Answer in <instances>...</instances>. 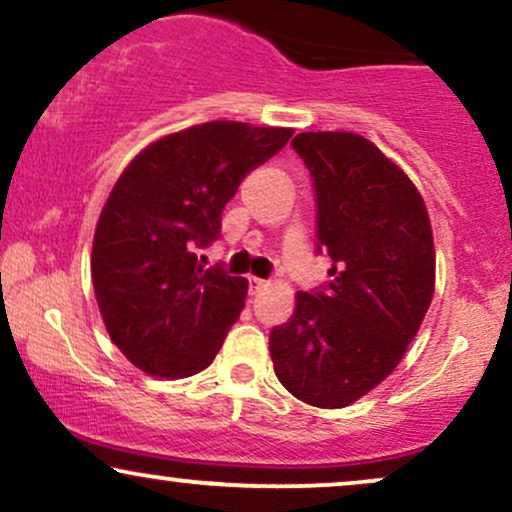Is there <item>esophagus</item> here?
<instances>
[{"instance_id": "esophagus-1", "label": "esophagus", "mask_w": 512, "mask_h": 512, "mask_svg": "<svg viewBox=\"0 0 512 512\" xmlns=\"http://www.w3.org/2000/svg\"><path fill=\"white\" fill-rule=\"evenodd\" d=\"M248 284H250V293H257L260 289L267 286V281L260 279V276H248Z\"/></svg>"}]
</instances>
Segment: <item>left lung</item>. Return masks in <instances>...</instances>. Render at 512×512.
<instances>
[{"instance_id":"8db88e82","label":"left lung","mask_w":512,"mask_h":512,"mask_svg":"<svg viewBox=\"0 0 512 512\" xmlns=\"http://www.w3.org/2000/svg\"><path fill=\"white\" fill-rule=\"evenodd\" d=\"M291 146L313 175L332 279L296 293L269 354L293 397L342 409L383 383L424 322L436 289L431 219L407 173L361 134L303 132Z\"/></svg>"}]
</instances>
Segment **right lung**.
I'll use <instances>...</instances> for the list:
<instances>
[{"label":"right lung","mask_w":512,"mask_h":512,"mask_svg":"<svg viewBox=\"0 0 512 512\" xmlns=\"http://www.w3.org/2000/svg\"><path fill=\"white\" fill-rule=\"evenodd\" d=\"M289 127L214 120L149 144L122 170L98 219L91 276L117 349L156 378H187L219 354L248 281L204 267L221 211Z\"/></svg>","instance_id":"obj_1"}]
</instances>
